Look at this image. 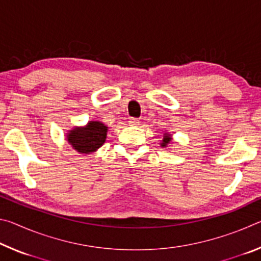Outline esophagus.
<instances>
[{
  "instance_id": "esophagus-1",
  "label": "esophagus",
  "mask_w": 261,
  "mask_h": 261,
  "mask_svg": "<svg viewBox=\"0 0 261 261\" xmlns=\"http://www.w3.org/2000/svg\"><path fill=\"white\" fill-rule=\"evenodd\" d=\"M129 124L130 125H138L139 124V121L137 120L135 117H130L129 118Z\"/></svg>"
}]
</instances>
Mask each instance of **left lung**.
I'll return each instance as SVG.
<instances>
[{"label":"left lung","instance_id":"obj_1","mask_svg":"<svg viewBox=\"0 0 261 261\" xmlns=\"http://www.w3.org/2000/svg\"><path fill=\"white\" fill-rule=\"evenodd\" d=\"M170 137H169V135H166L165 137H163V139H162V144H161V146H163V147H165V146H167V145L168 144H169L170 143Z\"/></svg>","mask_w":261,"mask_h":261}]
</instances>
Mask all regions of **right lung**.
Here are the masks:
<instances>
[{"label":"right lung","instance_id":"obj_1","mask_svg":"<svg viewBox=\"0 0 261 261\" xmlns=\"http://www.w3.org/2000/svg\"><path fill=\"white\" fill-rule=\"evenodd\" d=\"M107 136V126L98 121L88 122L85 127H74L68 135V141L79 153L90 154L101 147Z\"/></svg>","mask_w":261,"mask_h":261}]
</instances>
